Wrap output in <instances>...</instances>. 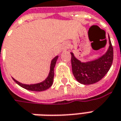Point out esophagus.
<instances>
[{
	"label": "esophagus",
	"instance_id": "34e87169",
	"mask_svg": "<svg viewBox=\"0 0 121 121\" xmlns=\"http://www.w3.org/2000/svg\"><path fill=\"white\" fill-rule=\"evenodd\" d=\"M69 47V44L67 43H65L63 44V45H62V51H66L68 48Z\"/></svg>",
	"mask_w": 121,
	"mask_h": 121
}]
</instances>
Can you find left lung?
<instances>
[{"label": "left lung", "mask_w": 121, "mask_h": 121, "mask_svg": "<svg viewBox=\"0 0 121 121\" xmlns=\"http://www.w3.org/2000/svg\"><path fill=\"white\" fill-rule=\"evenodd\" d=\"M109 46L107 52L98 59L82 62L75 57L73 52L71 55L72 70L74 78L82 85H92L101 80L109 70L113 60V48L109 35Z\"/></svg>", "instance_id": "left-lung-1"}]
</instances>
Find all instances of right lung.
Listing matches in <instances>:
<instances>
[{"instance_id":"obj_1","label":"right lung","mask_w":121,"mask_h":121,"mask_svg":"<svg viewBox=\"0 0 121 121\" xmlns=\"http://www.w3.org/2000/svg\"><path fill=\"white\" fill-rule=\"evenodd\" d=\"M59 58V56H56L54 59L51 60V66H50V71L47 77L46 78L45 80H44L43 81L39 82V83H35V84H23L22 82H20L16 79H14L13 77V79L14 81L17 83V85L21 86V87L24 88V89L28 90V91H43L45 90H47L51 87L52 83H53V78H54V69H55V65L56 60Z\"/></svg>"}]
</instances>
